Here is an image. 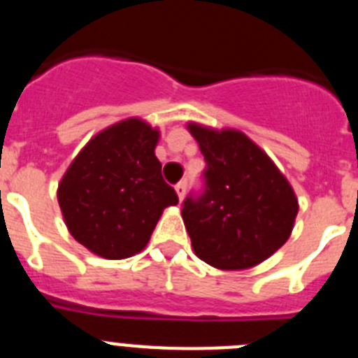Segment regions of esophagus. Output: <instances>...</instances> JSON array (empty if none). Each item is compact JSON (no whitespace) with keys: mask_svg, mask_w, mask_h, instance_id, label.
Wrapping results in <instances>:
<instances>
[{"mask_svg":"<svg viewBox=\"0 0 358 358\" xmlns=\"http://www.w3.org/2000/svg\"><path fill=\"white\" fill-rule=\"evenodd\" d=\"M176 192H177V197H179V201H182V199H185V194H186V181L177 182Z\"/></svg>","mask_w":358,"mask_h":358,"instance_id":"34e87169","label":"esophagus"}]
</instances>
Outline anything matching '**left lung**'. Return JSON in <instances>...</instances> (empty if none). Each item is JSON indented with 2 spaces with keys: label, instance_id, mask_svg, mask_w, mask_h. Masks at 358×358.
Returning a JSON list of instances; mask_svg holds the SVG:
<instances>
[{
  "label": "left lung",
  "instance_id": "left-lung-1",
  "mask_svg": "<svg viewBox=\"0 0 358 358\" xmlns=\"http://www.w3.org/2000/svg\"><path fill=\"white\" fill-rule=\"evenodd\" d=\"M204 161V189L182 202L195 255L222 271L249 268L274 255L292 233L297 199L273 159L248 136L188 123Z\"/></svg>",
  "mask_w": 358,
  "mask_h": 358
}]
</instances>
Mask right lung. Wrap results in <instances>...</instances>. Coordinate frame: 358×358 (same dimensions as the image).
<instances>
[{
  "instance_id": "1",
  "label": "right lung",
  "mask_w": 358,
  "mask_h": 358,
  "mask_svg": "<svg viewBox=\"0 0 358 358\" xmlns=\"http://www.w3.org/2000/svg\"><path fill=\"white\" fill-rule=\"evenodd\" d=\"M159 131L140 118L103 129L62 177L57 199L73 238L107 260L140 252L176 189L161 176L154 154Z\"/></svg>"
}]
</instances>
